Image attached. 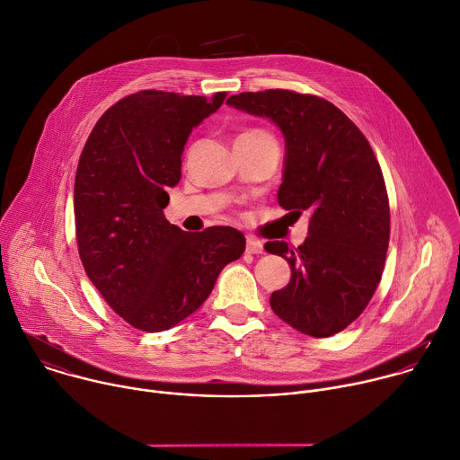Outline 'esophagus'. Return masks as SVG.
Masks as SVG:
<instances>
[{
	"mask_svg": "<svg viewBox=\"0 0 460 460\" xmlns=\"http://www.w3.org/2000/svg\"><path fill=\"white\" fill-rule=\"evenodd\" d=\"M247 252H251V254H260V252H263V243H261L260 240L249 236V238H247Z\"/></svg>",
	"mask_w": 460,
	"mask_h": 460,
	"instance_id": "obj_1",
	"label": "esophagus"
}]
</instances>
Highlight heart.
I'll list each match as a JSON object with an SVG mask.
<instances>
[{
    "label": "heart",
    "instance_id": "1",
    "mask_svg": "<svg viewBox=\"0 0 460 460\" xmlns=\"http://www.w3.org/2000/svg\"><path fill=\"white\" fill-rule=\"evenodd\" d=\"M238 137H243V138H272L265 129H260V128H249V129L242 131Z\"/></svg>",
    "mask_w": 460,
    "mask_h": 460
}]
</instances>
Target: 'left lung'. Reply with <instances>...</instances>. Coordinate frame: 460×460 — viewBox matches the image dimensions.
<instances>
[{
    "mask_svg": "<svg viewBox=\"0 0 460 460\" xmlns=\"http://www.w3.org/2000/svg\"><path fill=\"white\" fill-rule=\"evenodd\" d=\"M227 102L270 119L285 135L283 209L311 213L299 247L274 240L292 276L270 307L292 329L329 338L361 316L386 261L390 204L381 166L361 129L332 102L292 90L242 92Z\"/></svg>",
    "mask_w": 460,
    "mask_h": 460,
    "instance_id": "obj_1",
    "label": "left lung"
}]
</instances>
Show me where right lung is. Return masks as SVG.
Returning <instances> with one entry per match:
<instances>
[{"label": "right lung", "mask_w": 460, "mask_h": 460, "mask_svg": "<svg viewBox=\"0 0 460 460\" xmlns=\"http://www.w3.org/2000/svg\"><path fill=\"white\" fill-rule=\"evenodd\" d=\"M226 95L140 90L101 115L81 151L74 184L79 256L104 301L138 331L161 332L186 320L245 251L233 227L186 233L163 213L191 129Z\"/></svg>", "instance_id": "right-lung-1"}]
</instances>
